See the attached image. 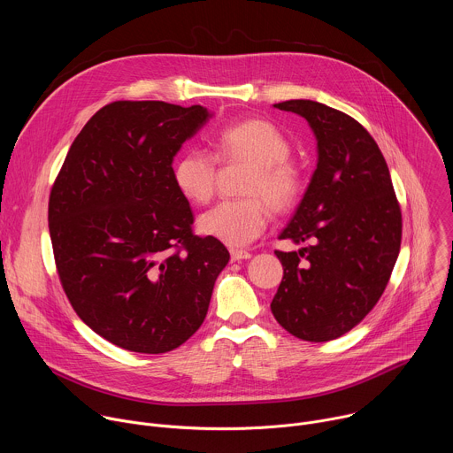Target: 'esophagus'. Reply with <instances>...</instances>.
Here are the masks:
<instances>
[{"instance_id": "obj_1", "label": "esophagus", "mask_w": 453, "mask_h": 453, "mask_svg": "<svg viewBox=\"0 0 453 453\" xmlns=\"http://www.w3.org/2000/svg\"><path fill=\"white\" fill-rule=\"evenodd\" d=\"M250 252L249 250H240V249H233L231 250V260L233 262H240V260H249Z\"/></svg>"}]
</instances>
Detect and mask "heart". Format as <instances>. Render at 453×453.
I'll use <instances>...</instances> for the list:
<instances>
[{
    "instance_id": "obj_1",
    "label": "heart",
    "mask_w": 453,
    "mask_h": 453,
    "mask_svg": "<svg viewBox=\"0 0 453 453\" xmlns=\"http://www.w3.org/2000/svg\"><path fill=\"white\" fill-rule=\"evenodd\" d=\"M219 161H247L252 170L243 191L250 197L226 199L203 213L204 234L231 247H243L260 236L271 208L292 210L304 188L301 170L288 159L292 147L281 128L267 119H242L222 127L213 138ZM217 159L203 150H188L173 163L172 177L180 196L191 203H208L215 193Z\"/></svg>"
}]
</instances>
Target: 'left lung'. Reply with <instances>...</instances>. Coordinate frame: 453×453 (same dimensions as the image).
I'll use <instances>...</instances> for the list:
<instances>
[{"label":"left lung","instance_id":"8db88e82","mask_svg":"<svg viewBox=\"0 0 453 453\" xmlns=\"http://www.w3.org/2000/svg\"><path fill=\"white\" fill-rule=\"evenodd\" d=\"M274 107L310 123L319 161L280 234L310 245L274 250L283 280L271 310L294 337L326 342L353 330L381 297L402 245V210L381 150L355 118L313 100Z\"/></svg>","mask_w":453,"mask_h":453}]
</instances>
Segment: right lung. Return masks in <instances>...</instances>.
Wrapping results in <instances>:
<instances>
[{"instance_id":"add662e5","label":"right lung","mask_w":453,"mask_h":453,"mask_svg":"<svg viewBox=\"0 0 453 453\" xmlns=\"http://www.w3.org/2000/svg\"><path fill=\"white\" fill-rule=\"evenodd\" d=\"M203 105L118 100L96 111L50 191L48 227L60 285L86 325L118 348L166 353L206 319L229 262L193 233L172 161L208 119Z\"/></svg>"}]
</instances>
